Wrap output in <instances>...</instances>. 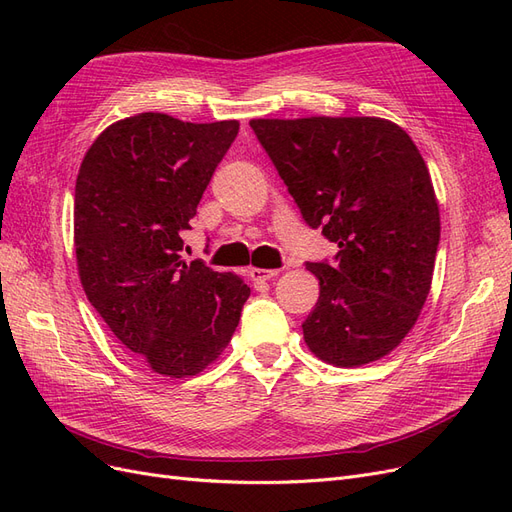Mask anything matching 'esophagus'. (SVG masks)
Returning <instances> with one entry per match:
<instances>
[{"instance_id": "obj_1", "label": "esophagus", "mask_w": 512, "mask_h": 512, "mask_svg": "<svg viewBox=\"0 0 512 512\" xmlns=\"http://www.w3.org/2000/svg\"><path fill=\"white\" fill-rule=\"evenodd\" d=\"M277 275H280V271H277V269H252L250 271V277L254 282H269Z\"/></svg>"}]
</instances>
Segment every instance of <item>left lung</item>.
<instances>
[{
    "label": "left lung",
    "instance_id": "left-lung-1",
    "mask_svg": "<svg viewBox=\"0 0 512 512\" xmlns=\"http://www.w3.org/2000/svg\"><path fill=\"white\" fill-rule=\"evenodd\" d=\"M307 226L337 243L335 262H307L320 297L303 337L320 361L359 367L395 350L421 314L440 243L427 164L380 117L252 119Z\"/></svg>",
    "mask_w": 512,
    "mask_h": 512
}]
</instances>
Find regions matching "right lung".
<instances>
[{
	"label": "right lung",
	"mask_w": 512,
	"mask_h": 512,
	"mask_svg": "<svg viewBox=\"0 0 512 512\" xmlns=\"http://www.w3.org/2000/svg\"><path fill=\"white\" fill-rule=\"evenodd\" d=\"M237 132L235 119L126 117L96 138L76 177L83 290L119 342L162 376H196L218 359L250 297L239 275L179 256L181 232Z\"/></svg>",
	"instance_id": "obj_1"
}]
</instances>
